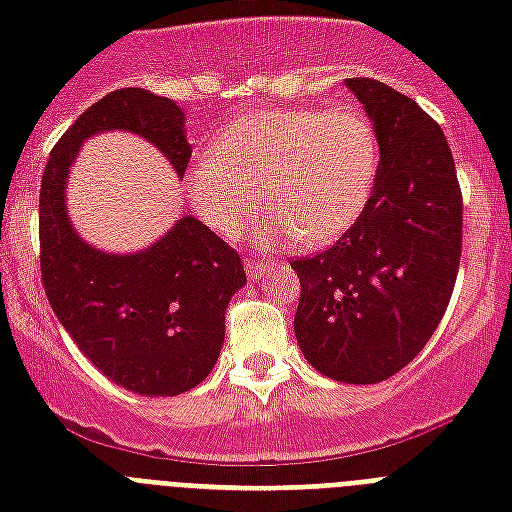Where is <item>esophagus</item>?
<instances>
[{"label":"esophagus","mask_w":512,"mask_h":512,"mask_svg":"<svg viewBox=\"0 0 512 512\" xmlns=\"http://www.w3.org/2000/svg\"><path fill=\"white\" fill-rule=\"evenodd\" d=\"M268 265L271 263H265V260H255V257H252V260H247V276L252 281H260V276L268 271Z\"/></svg>","instance_id":"obj_1"}]
</instances>
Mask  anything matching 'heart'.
Here are the masks:
<instances>
[{"label":"heart","instance_id":"1","mask_svg":"<svg viewBox=\"0 0 512 512\" xmlns=\"http://www.w3.org/2000/svg\"><path fill=\"white\" fill-rule=\"evenodd\" d=\"M377 167V127L358 106L257 108L217 132L185 183L196 215L220 236H239L265 201L260 244L297 236L324 247L364 212Z\"/></svg>","mask_w":512,"mask_h":512}]
</instances>
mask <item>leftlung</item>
<instances>
[{
  "label": "left lung",
  "mask_w": 512,
  "mask_h": 512,
  "mask_svg": "<svg viewBox=\"0 0 512 512\" xmlns=\"http://www.w3.org/2000/svg\"><path fill=\"white\" fill-rule=\"evenodd\" d=\"M380 138L372 196L340 239L297 257L295 335L337 382L372 385L412 361L452 300L462 255V191L433 116L377 79H345Z\"/></svg>",
  "instance_id": "left-lung-1"
}]
</instances>
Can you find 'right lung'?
Returning <instances> with one entry per match:
<instances>
[{
  "instance_id": "obj_1",
  "label": "right lung",
  "mask_w": 512,
  "mask_h": 512,
  "mask_svg": "<svg viewBox=\"0 0 512 512\" xmlns=\"http://www.w3.org/2000/svg\"><path fill=\"white\" fill-rule=\"evenodd\" d=\"M183 111L140 87L108 92L55 143L39 193V265L52 311L108 380L140 396H180L215 366L225 308L247 284L239 252L196 217H180L138 255L84 244L66 215V175L95 132L130 130L162 148L180 177L191 162Z\"/></svg>"
}]
</instances>
